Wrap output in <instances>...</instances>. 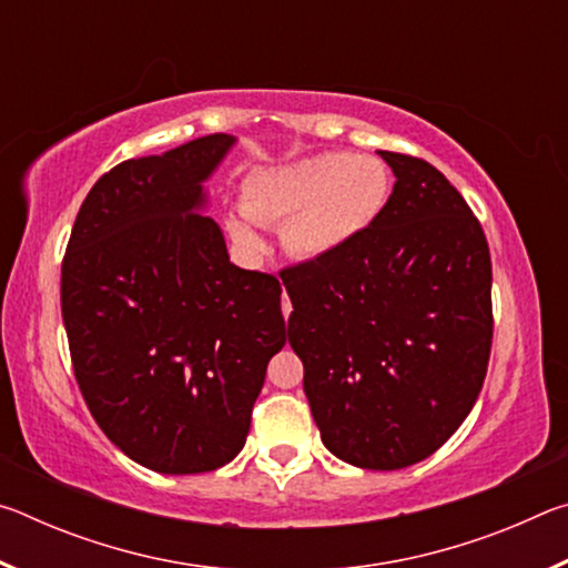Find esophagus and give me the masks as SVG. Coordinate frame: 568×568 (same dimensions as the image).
Returning <instances> with one entry per match:
<instances>
[{
	"label": "esophagus",
	"mask_w": 568,
	"mask_h": 568,
	"mask_svg": "<svg viewBox=\"0 0 568 568\" xmlns=\"http://www.w3.org/2000/svg\"><path fill=\"white\" fill-rule=\"evenodd\" d=\"M291 311H293L291 301H287V295H283V315H285V318H287V315H291Z\"/></svg>",
	"instance_id": "esophagus-1"
}]
</instances>
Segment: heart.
<instances>
[{"label":"heart","instance_id":"1","mask_svg":"<svg viewBox=\"0 0 568 568\" xmlns=\"http://www.w3.org/2000/svg\"><path fill=\"white\" fill-rule=\"evenodd\" d=\"M390 172L378 158L321 152L245 182L243 213L227 220L235 243L257 253L255 225H283V245L301 261H328L378 223L390 200Z\"/></svg>","mask_w":568,"mask_h":568}]
</instances>
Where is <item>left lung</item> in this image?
Instances as JSON below:
<instances>
[{
	"instance_id": "obj_1",
	"label": "left lung",
	"mask_w": 568,
	"mask_h": 568,
	"mask_svg": "<svg viewBox=\"0 0 568 568\" xmlns=\"http://www.w3.org/2000/svg\"><path fill=\"white\" fill-rule=\"evenodd\" d=\"M396 175L345 253L283 271L287 341L323 446L368 470L418 464L466 420L491 355V255L466 200L426 160Z\"/></svg>"
}]
</instances>
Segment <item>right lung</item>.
<instances>
[{
  "label": "right lung",
  "mask_w": 568,
  "mask_h": 568,
  "mask_svg": "<svg viewBox=\"0 0 568 568\" xmlns=\"http://www.w3.org/2000/svg\"><path fill=\"white\" fill-rule=\"evenodd\" d=\"M235 142L205 134L104 172L62 263L82 396L104 436L158 474H205L243 450L285 345L281 283L230 263L223 230L203 215L205 180Z\"/></svg>",
  "instance_id": "1"
}]
</instances>
